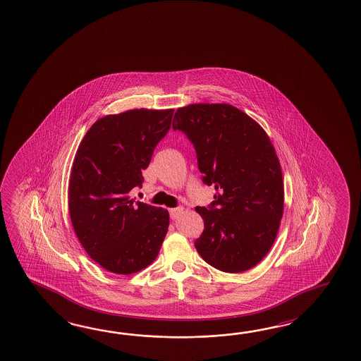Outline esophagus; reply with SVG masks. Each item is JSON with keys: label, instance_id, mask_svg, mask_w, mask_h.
I'll return each mask as SVG.
<instances>
[{"label": "esophagus", "instance_id": "esophagus-1", "mask_svg": "<svg viewBox=\"0 0 361 361\" xmlns=\"http://www.w3.org/2000/svg\"><path fill=\"white\" fill-rule=\"evenodd\" d=\"M184 212L183 207H175V209H169V216L172 220H175L177 217L180 216Z\"/></svg>", "mask_w": 361, "mask_h": 361}]
</instances>
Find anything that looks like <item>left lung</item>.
Segmentation results:
<instances>
[{
    "label": "left lung",
    "mask_w": 361,
    "mask_h": 361,
    "mask_svg": "<svg viewBox=\"0 0 361 361\" xmlns=\"http://www.w3.org/2000/svg\"><path fill=\"white\" fill-rule=\"evenodd\" d=\"M173 130L192 142L202 181L216 194L209 207H197L204 231L194 246L219 271H247L268 254L283 214L280 161L257 121L232 104L180 107Z\"/></svg>",
    "instance_id": "obj_1"
}]
</instances>
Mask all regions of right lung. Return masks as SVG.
Wrapping results in <instances>:
<instances>
[{
    "mask_svg": "<svg viewBox=\"0 0 361 361\" xmlns=\"http://www.w3.org/2000/svg\"><path fill=\"white\" fill-rule=\"evenodd\" d=\"M173 110L136 109L104 116L89 128L75 155L68 185L73 231L96 263L118 274L136 273L158 257L169 232L167 209L129 200L142 186Z\"/></svg>",
    "mask_w": 361,
    "mask_h": 361,
    "instance_id": "add662e5",
    "label": "right lung"
}]
</instances>
